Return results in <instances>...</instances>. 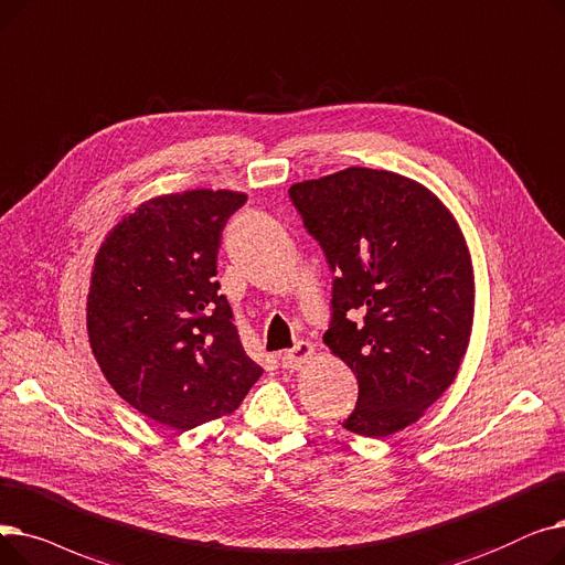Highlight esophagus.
<instances>
[{
	"instance_id": "34e87169",
	"label": "esophagus",
	"mask_w": 565,
	"mask_h": 565,
	"mask_svg": "<svg viewBox=\"0 0 565 565\" xmlns=\"http://www.w3.org/2000/svg\"><path fill=\"white\" fill-rule=\"evenodd\" d=\"M310 356H312V344L306 340H299L291 349L280 354V365L285 370H299Z\"/></svg>"
}]
</instances>
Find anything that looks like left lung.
Here are the masks:
<instances>
[{
  "label": "left lung",
  "instance_id": "obj_1",
  "mask_svg": "<svg viewBox=\"0 0 565 565\" xmlns=\"http://www.w3.org/2000/svg\"><path fill=\"white\" fill-rule=\"evenodd\" d=\"M289 200L333 278L324 342L359 380L349 433L382 439L452 384L469 344L473 274L460 227L420 183L349 168Z\"/></svg>",
  "mask_w": 565,
  "mask_h": 565
}]
</instances>
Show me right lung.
Here are the masks:
<instances>
[{
	"label": "right lung",
	"mask_w": 565,
	"mask_h": 565,
	"mask_svg": "<svg viewBox=\"0 0 565 565\" xmlns=\"http://www.w3.org/2000/svg\"><path fill=\"white\" fill-rule=\"evenodd\" d=\"M244 204L232 191L149 200L96 255L94 356L128 405L160 425L193 429L232 414L262 377L216 280L223 227Z\"/></svg>",
	"instance_id": "obj_1"
}]
</instances>
